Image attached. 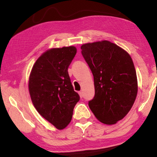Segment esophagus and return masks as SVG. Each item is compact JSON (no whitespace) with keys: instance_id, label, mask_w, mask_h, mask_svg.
Returning a JSON list of instances; mask_svg holds the SVG:
<instances>
[{"instance_id":"1","label":"esophagus","mask_w":157,"mask_h":157,"mask_svg":"<svg viewBox=\"0 0 157 157\" xmlns=\"http://www.w3.org/2000/svg\"><path fill=\"white\" fill-rule=\"evenodd\" d=\"M79 94H80V96L81 98H82V97H83V94H82V91H79Z\"/></svg>"}]
</instances>
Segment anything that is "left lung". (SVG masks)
<instances>
[{
	"instance_id": "obj_1",
	"label": "left lung",
	"mask_w": 157,
	"mask_h": 157,
	"mask_svg": "<svg viewBox=\"0 0 157 157\" xmlns=\"http://www.w3.org/2000/svg\"><path fill=\"white\" fill-rule=\"evenodd\" d=\"M81 49L94 82L90 109L102 123L115 124L129 112L137 94L132 59L127 52L108 40L83 44Z\"/></svg>"
}]
</instances>
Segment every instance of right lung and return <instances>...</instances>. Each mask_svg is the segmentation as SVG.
Returning a JSON list of instances; mask_svg holds the SVG:
<instances>
[{"mask_svg": "<svg viewBox=\"0 0 157 157\" xmlns=\"http://www.w3.org/2000/svg\"><path fill=\"white\" fill-rule=\"evenodd\" d=\"M75 46L51 48L36 60L29 80L32 103L40 114L61 130L71 122L80 96L74 91L68 68Z\"/></svg>", "mask_w": 157, "mask_h": 157, "instance_id": "add662e5", "label": "right lung"}]
</instances>
